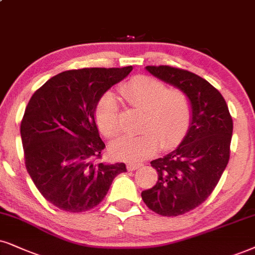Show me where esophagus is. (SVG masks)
<instances>
[{"instance_id":"34e87169","label":"esophagus","mask_w":255,"mask_h":255,"mask_svg":"<svg viewBox=\"0 0 255 255\" xmlns=\"http://www.w3.org/2000/svg\"><path fill=\"white\" fill-rule=\"evenodd\" d=\"M141 166H142V163H141V162H131V163H128V165H127V169L128 170H135Z\"/></svg>"}]
</instances>
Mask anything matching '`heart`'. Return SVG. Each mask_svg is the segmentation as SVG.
Here are the masks:
<instances>
[{
	"label": "heart",
	"mask_w": 255,
	"mask_h": 255,
	"mask_svg": "<svg viewBox=\"0 0 255 255\" xmlns=\"http://www.w3.org/2000/svg\"><path fill=\"white\" fill-rule=\"evenodd\" d=\"M120 94L135 108L143 111L137 135H124L111 144L114 157L137 161L151 155L159 146L175 147L185 136L192 120V101L179 88H168L153 76H135L120 87ZM95 121L106 137L121 129L120 105L113 93H106L95 107Z\"/></svg>",
	"instance_id": "1"
}]
</instances>
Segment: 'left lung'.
Listing matches in <instances>:
<instances>
[{
  "instance_id": "8db88e82",
  "label": "left lung",
  "mask_w": 255,
  "mask_h": 255,
  "mask_svg": "<svg viewBox=\"0 0 255 255\" xmlns=\"http://www.w3.org/2000/svg\"><path fill=\"white\" fill-rule=\"evenodd\" d=\"M151 75L182 89L192 101L188 131L175 150L153 160L157 182L141 193L147 207L163 217H178L202 204L214 191L231 153L233 120L224 96L188 70L147 66Z\"/></svg>"
}]
</instances>
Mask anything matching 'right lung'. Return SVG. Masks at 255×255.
Segmentation results:
<instances>
[{"label": "right lung", "instance_id": "add662e5", "mask_svg": "<svg viewBox=\"0 0 255 255\" xmlns=\"http://www.w3.org/2000/svg\"><path fill=\"white\" fill-rule=\"evenodd\" d=\"M133 67L62 72L29 100L21 121L24 162L47 201L70 213L94 208L113 180L127 172L124 162H98L105 143L95 124V107L107 90Z\"/></svg>", "mask_w": 255, "mask_h": 255}]
</instances>
